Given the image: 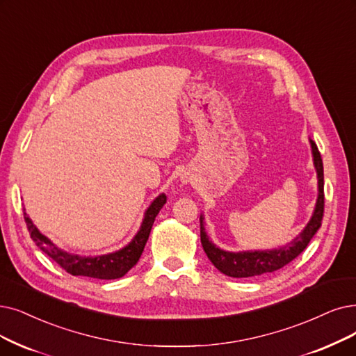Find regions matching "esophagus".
I'll return each instance as SVG.
<instances>
[{"mask_svg": "<svg viewBox=\"0 0 356 356\" xmlns=\"http://www.w3.org/2000/svg\"><path fill=\"white\" fill-rule=\"evenodd\" d=\"M181 182H182V184H190V182H191V178H188L187 175H182V177H181Z\"/></svg>", "mask_w": 356, "mask_h": 356, "instance_id": "1", "label": "esophagus"}]
</instances>
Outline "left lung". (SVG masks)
Masks as SVG:
<instances>
[{"label": "left lung", "instance_id": "1", "mask_svg": "<svg viewBox=\"0 0 356 356\" xmlns=\"http://www.w3.org/2000/svg\"><path fill=\"white\" fill-rule=\"evenodd\" d=\"M311 153H312V163H314L317 172V200L314 211L304 226V229L296 235L291 243L286 245L273 248V250H248V251H226L219 248L213 241L209 238L206 227H204V216L200 215V239L202 245L209 257L219 272L231 277H251L260 276L263 273H272L282 268L296 259L308 245L311 238L316 235L318 227L321 226L323 211H324V174H323V161L320 152L314 141L309 138Z\"/></svg>", "mask_w": 356, "mask_h": 356}]
</instances>
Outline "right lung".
<instances>
[{
    "instance_id": "obj_1",
    "label": "right lung",
    "mask_w": 356,
    "mask_h": 356,
    "mask_svg": "<svg viewBox=\"0 0 356 356\" xmlns=\"http://www.w3.org/2000/svg\"><path fill=\"white\" fill-rule=\"evenodd\" d=\"M165 203L166 195L162 193L156 197L150 203V206L146 209L143 222H141L137 234L129 244L117 251L95 255V257L93 255H88L86 257V255L71 254L60 247H56L48 236H45L38 229L26 211L24 220L32 239L35 241V244L47 255H49L56 264H60L67 273L73 276H88L93 279L111 280L122 277L137 264L149 239L153 222Z\"/></svg>"
}]
</instances>
